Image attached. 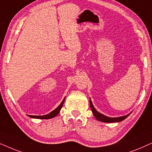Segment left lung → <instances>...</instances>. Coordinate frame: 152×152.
Listing matches in <instances>:
<instances>
[{
  "label": "left lung",
  "instance_id": "obj_1",
  "mask_svg": "<svg viewBox=\"0 0 152 152\" xmlns=\"http://www.w3.org/2000/svg\"><path fill=\"white\" fill-rule=\"evenodd\" d=\"M90 107H91V110H92L93 115L94 116L96 117V119L97 120L100 121V122H108V123H112V122H121V121L125 120L127 117L129 116V115H125V116H122V117H115V118H113V117H108L105 116V115L101 114L98 112V111L96 110V109L94 108V106H93L92 102L91 100H90Z\"/></svg>",
  "mask_w": 152,
  "mask_h": 152
}]
</instances>
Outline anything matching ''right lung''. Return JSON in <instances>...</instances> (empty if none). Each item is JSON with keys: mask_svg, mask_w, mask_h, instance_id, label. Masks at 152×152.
Segmentation results:
<instances>
[{"mask_svg": "<svg viewBox=\"0 0 152 152\" xmlns=\"http://www.w3.org/2000/svg\"><path fill=\"white\" fill-rule=\"evenodd\" d=\"M64 99H64L63 101H62L61 104L59 105V106L58 108H56L55 110H53L52 112H50L49 114L46 115H42V116H36V115H29V117H32V118H37V119H50V118H53V117H56V115H58V113H60V110H61L62 106H63L64 102Z\"/></svg>", "mask_w": 152, "mask_h": 152, "instance_id": "right-lung-1", "label": "right lung"}]
</instances>
